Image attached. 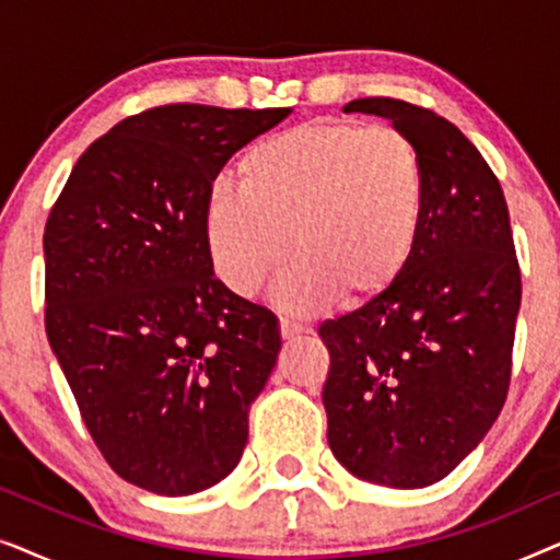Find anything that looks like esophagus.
Here are the masks:
<instances>
[{"label":"esophagus","mask_w":560,"mask_h":560,"mask_svg":"<svg viewBox=\"0 0 560 560\" xmlns=\"http://www.w3.org/2000/svg\"><path fill=\"white\" fill-rule=\"evenodd\" d=\"M280 334L282 339L290 341V339H298V336L305 334V326L298 324V320H290V318H280Z\"/></svg>","instance_id":"34e87169"}]
</instances>
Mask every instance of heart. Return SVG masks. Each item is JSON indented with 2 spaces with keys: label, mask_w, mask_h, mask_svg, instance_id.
Segmentation results:
<instances>
[{
  "label": "heart",
  "mask_w": 560,
  "mask_h": 560,
  "mask_svg": "<svg viewBox=\"0 0 560 560\" xmlns=\"http://www.w3.org/2000/svg\"><path fill=\"white\" fill-rule=\"evenodd\" d=\"M431 201L423 152L402 129L313 121L252 142L236 183L206 190L201 229L213 272L242 298L259 293L285 259L275 303L311 313L364 305L397 285Z\"/></svg>",
  "instance_id": "heart-1"
}]
</instances>
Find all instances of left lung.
<instances>
[{"label":"left lung","instance_id":"obj_1","mask_svg":"<svg viewBox=\"0 0 560 560\" xmlns=\"http://www.w3.org/2000/svg\"><path fill=\"white\" fill-rule=\"evenodd\" d=\"M423 152L431 201L400 282L318 326L328 446L343 469L393 489L448 477L500 416L520 311V267L500 180L439 114L400 98H354Z\"/></svg>","mask_w":560,"mask_h":560}]
</instances>
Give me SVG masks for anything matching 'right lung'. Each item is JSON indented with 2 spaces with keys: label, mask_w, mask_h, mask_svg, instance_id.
I'll return each instance as SVG.
<instances>
[{
  "label": "right lung",
  "mask_w": 560,
  "mask_h": 560,
  "mask_svg": "<svg viewBox=\"0 0 560 560\" xmlns=\"http://www.w3.org/2000/svg\"><path fill=\"white\" fill-rule=\"evenodd\" d=\"M293 109L171 104L112 127L45 224V331L121 479L186 497L234 471L280 320L213 275L206 190Z\"/></svg>",
  "instance_id": "obj_1"
}]
</instances>
